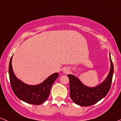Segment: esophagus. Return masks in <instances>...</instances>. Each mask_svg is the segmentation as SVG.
Masks as SVG:
<instances>
[{
	"mask_svg": "<svg viewBox=\"0 0 121 121\" xmlns=\"http://www.w3.org/2000/svg\"><path fill=\"white\" fill-rule=\"evenodd\" d=\"M63 73H65V74H67V73L69 72V69L65 68V69H64V70H63Z\"/></svg>",
	"mask_w": 121,
	"mask_h": 121,
	"instance_id": "obj_1",
	"label": "esophagus"
}]
</instances>
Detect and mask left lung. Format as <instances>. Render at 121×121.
<instances>
[{"label":"left lung","mask_w":121,"mask_h":121,"mask_svg":"<svg viewBox=\"0 0 121 121\" xmlns=\"http://www.w3.org/2000/svg\"><path fill=\"white\" fill-rule=\"evenodd\" d=\"M111 66L108 77L103 82L94 87L84 85L75 76L69 74L70 81V95L72 101L82 106L94 104L105 97L110 89L114 73L113 63L110 54Z\"/></svg>","instance_id":"8db88e82"}]
</instances>
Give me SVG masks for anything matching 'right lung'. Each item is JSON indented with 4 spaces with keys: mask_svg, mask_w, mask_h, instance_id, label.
I'll return each instance as SVG.
<instances>
[{
    "mask_svg": "<svg viewBox=\"0 0 121 121\" xmlns=\"http://www.w3.org/2000/svg\"><path fill=\"white\" fill-rule=\"evenodd\" d=\"M12 59L13 56L9 61V73L11 86L15 95L28 104L35 105L42 104L49 97L51 86L59 74H52L39 85H27L17 79L14 74L12 67Z\"/></svg>",
    "mask_w": 121,
    "mask_h": 121,
    "instance_id": "1",
    "label": "right lung"
}]
</instances>
